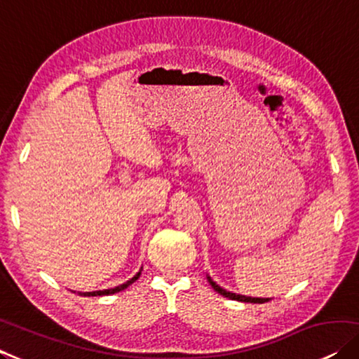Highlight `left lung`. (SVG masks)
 <instances>
[{
  "mask_svg": "<svg viewBox=\"0 0 359 359\" xmlns=\"http://www.w3.org/2000/svg\"><path fill=\"white\" fill-rule=\"evenodd\" d=\"M207 280H209V283L212 285V288L215 290L217 293H220L222 296H225V298H230V299H236V301H243V303H267L270 298H252V296H244V294H238V293H231V292H226V290H223L222 287H218V285L212 280L209 275H207Z\"/></svg>",
  "mask_w": 359,
  "mask_h": 359,
  "instance_id": "obj_1",
  "label": "left lung"
}]
</instances>
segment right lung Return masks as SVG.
I'll list each match as a JSON object with an SVG mask.
<instances>
[{
    "instance_id": "add662e5",
    "label": "right lung",
    "mask_w": 359,
    "mask_h": 359,
    "mask_svg": "<svg viewBox=\"0 0 359 359\" xmlns=\"http://www.w3.org/2000/svg\"><path fill=\"white\" fill-rule=\"evenodd\" d=\"M139 277H141V270H139V272H137L136 275H134L133 278H129L126 283L118 285V287H115V288H110V290H98V292H86V293H81V292H79V294H81V296H107V294H115V293H118V292H121V290L128 288L129 285H133Z\"/></svg>"
}]
</instances>
